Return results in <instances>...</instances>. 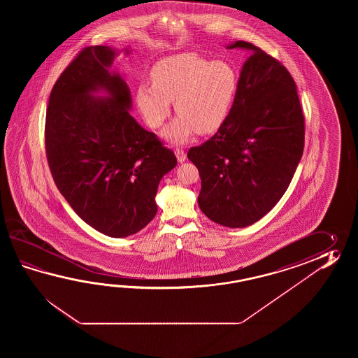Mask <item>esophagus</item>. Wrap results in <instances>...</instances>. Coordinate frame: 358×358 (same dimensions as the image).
Returning <instances> with one entry per match:
<instances>
[{
	"label": "esophagus",
	"mask_w": 358,
	"mask_h": 358,
	"mask_svg": "<svg viewBox=\"0 0 358 358\" xmlns=\"http://www.w3.org/2000/svg\"><path fill=\"white\" fill-rule=\"evenodd\" d=\"M176 156L179 162H182V161H185V159H187V153L184 152L180 148H176Z\"/></svg>",
	"instance_id": "obj_1"
}]
</instances>
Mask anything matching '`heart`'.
<instances>
[{"mask_svg":"<svg viewBox=\"0 0 358 358\" xmlns=\"http://www.w3.org/2000/svg\"><path fill=\"white\" fill-rule=\"evenodd\" d=\"M152 84L138 85L136 99L145 122L159 129L168 120L174 102L180 115L165 137L182 145L194 131L208 134L228 119L239 87L236 69L225 60H208L196 52L169 56L155 64Z\"/></svg>","mask_w":358,"mask_h":358,"instance_id":"heart-1","label":"heart"}]
</instances>
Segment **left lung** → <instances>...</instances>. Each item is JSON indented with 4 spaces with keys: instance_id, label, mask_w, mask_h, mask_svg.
<instances>
[{
    "instance_id": "obj_1",
    "label": "left lung",
    "mask_w": 358,
    "mask_h": 358,
    "mask_svg": "<svg viewBox=\"0 0 358 358\" xmlns=\"http://www.w3.org/2000/svg\"><path fill=\"white\" fill-rule=\"evenodd\" d=\"M252 55L239 76L228 119L189 159L201 176L198 206L208 219L244 228L265 216L288 189L302 157L304 116L297 85L280 61L236 41Z\"/></svg>"
}]
</instances>
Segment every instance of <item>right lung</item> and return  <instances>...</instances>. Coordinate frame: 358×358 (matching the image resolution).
Masks as SVG:
<instances>
[{"instance_id":"1","label":"right lung","mask_w":358,"mask_h":358,"mask_svg":"<svg viewBox=\"0 0 358 358\" xmlns=\"http://www.w3.org/2000/svg\"><path fill=\"white\" fill-rule=\"evenodd\" d=\"M115 55L85 47L61 73L48 99L45 145L55 184L79 217L124 238L155 217L159 182L178 161L129 114V87L110 71ZM99 89L110 97L93 98Z\"/></svg>"}]
</instances>
